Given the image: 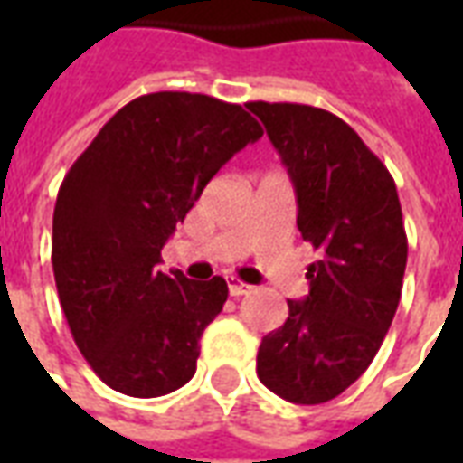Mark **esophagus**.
Returning a JSON list of instances; mask_svg holds the SVG:
<instances>
[{"instance_id": "obj_1", "label": "esophagus", "mask_w": 463, "mask_h": 463, "mask_svg": "<svg viewBox=\"0 0 463 463\" xmlns=\"http://www.w3.org/2000/svg\"><path fill=\"white\" fill-rule=\"evenodd\" d=\"M252 288L250 285H245V282H241V280H231L228 282V292H231L232 298H241V295H248V292H250Z\"/></svg>"}]
</instances>
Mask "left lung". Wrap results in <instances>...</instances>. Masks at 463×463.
Masks as SVG:
<instances>
[{"label": "left lung", "instance_id": "8db88e82", "mask_svg": "<svg viewBox=\"0 0 463 463\" xmlns=\"http://www.w3.org/2000/svg\"><path fill=\"white\" fill-rule=\"evenodd\" d=\"M290 173L302 241L320 250L310 295L288 300L258 349V377L295 404L330 402L362 377L394 320L407 268L397 185L340 116L305 104H245Z\"/></svg>", "mask_w": 463, "mask_h": 463}]
</instances>
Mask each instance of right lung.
I'll return each mask as SVG.
<instances>
[{"mask_svg":"<svg viewBox=\"0 0 463 463\" xmlns=\"http://www.w3.org/2000/svg\"><path fill=\"white\" fill-rule=\"evenodd\" d=\"M260 136L242 106L158 91L116 111L66 173L52 235L56 290L76 347L116 392L163 397L195 374L228 285L156 265L208 181Z\"/></svg>","mask_w":463,"mask_h":463,"instance_id":"1","label":"right lung"}]
</instances>
